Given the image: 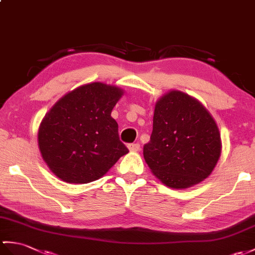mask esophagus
I'll return each instance as SVG.
<instances>
[{
  "label": "esophagus",
  "mask_w": 255,
  "mask_h": 255,
  "mask_svg": "<svg viewBox=\"0 0 255 255\" xmlns=\"http://www.w3.org/2000/svg\"><path fill=\"white\" fill-rule=\"evenodd\" d=\"M127 146H128V149L130 151H132V152H137V151L140 150V144L139 143H129Z\"/></svg>",
  "instance_id": "1"
}]
</instances>
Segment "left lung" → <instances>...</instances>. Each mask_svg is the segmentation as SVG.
<instances>
[{
	"label": "left lung",
	"mask_w": 255,
	"mask_h": 255,
	"mask_svg": "<svg viewBox=\"0 0 255 255\" xmlns=\"http://www.w3.org/2000/svg\"><path fill=\"white\" fill-rule=\"evenodd\" d=\"M221 150L216 123L199 101L180 91L157 101L143 156L163 183L182 189L202 181L214 169Z\"/></svg>",
	"instance_id": "8db88e82"
}]
</instances>
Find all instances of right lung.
<instances>
[{"instance_id":"add662e5","label":"right lung","mask_w":255,"mask_h":255,"mask_svg":"<svg viewBox=\"0 0 255 255\" xmlns=\"http://www.w3.org/2000/svg\"><path fill=\"white\" fill-rule=\"evenodd\" d=\"M122 96L120 88L93 82L67 93L47 112L38 143L58 178L69 183L94 181L129 152L111 116Z\"/></svg>"}]
</instances>
